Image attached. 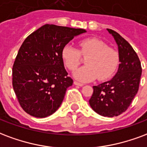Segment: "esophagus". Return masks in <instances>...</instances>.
<instances>
[{
  "mask_svg": "<svg viewBox=\"0 0 147 147\" xmlns=\"http://www.w3.org/2000/svg\"><path fill=\"white\" fill-rule=\"evenodd\" d=\"M74 84L76 85V86H83L82 83H80V82H76V81H74Z\"/></svg>",
  "mask_w": 147,
  "mask_h": 147,
  "instance_id": "obj_1",
  "label": "esophagus"
}]
</instances>
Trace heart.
<instances>
[{
	"mask_svg": "<svg viewBox=\"0 0 147 147\" xmlns=\"http://www.w3.org/2000/svg\"><path fill=\"white\" fill-rule=\"evenodd\" d=\"M79 49L70 44L62 49L61 56L65 66L73 71L82 62V56L87 57L86 64L79 68L74 76L79 81L90 82L96 78L104 81L112 76L118 68L120 55L117 50L110 47L107 43L97 38L81 40Z\"/></svg>",
	"mask_w": 147,
	"mask_h": 147,
	"instance_id": "1",
	"label": "heart"
}]
</instances>
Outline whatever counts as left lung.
<instances>
[{"instance_id":"left-lung-1","label":"left lung","mask_w":147,"mask_h":147,"mask_svg":"<svg viewBox=\"0 0 147 147\" xmlns=\"http://www.w3.org/2000/svg\"><path fill=\"white\" fill-rule=\"evenodd\" d=\"M107 29L118 44L121 63L112 79L93 86V95L89 102L97 114L112 118L125 112L130 106L139 90L142 67L137 54L129 42L117 32Z\"/></svg>"}]
</instances>
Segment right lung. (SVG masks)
<instances>
[{
    "mask_svg": "<svg viewBox=\"0 0 147 147\" xmlns=\"http://www.w3.org/2000/svg\"><path fill=\"white\" fill-rule=\"evenodd\" d=\"M83 32L85 29L46 24L24 40L13 65L12 86L27 114L46 118L58 109L73 83L61 51L74 36Z\"/></svg>",
    "mask_w": 147,
    "mask_h": 147,
    "instance_id": "1",
    "label": "right lung"
}]
</instances>
